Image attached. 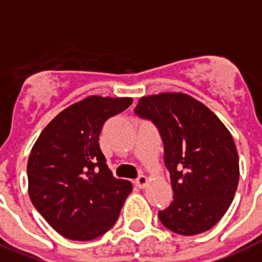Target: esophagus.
<instances>
[{
  "label": "esophagus",
  "mask_w": 262,
  "mask_h": 262,
  "mask_svg": "<svg viewBox=\"0 0 262 262\" xmlns=\"http://www.w3.org/2000/svg\"><path fill=\"white\" fill-rule=\"evenodd\" d=\"M135 183H137V186L139 188L146 187V184H147V178H146L145 175H139L137 178V180H135Z\"/></svg>",
  "instance_id": "1"
}]
</instances>
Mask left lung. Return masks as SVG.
Returning a JSON list of instances; mask_svg holds the SVG:
<instances>
[{"instance_id":"left-lung-1","label":"left lung","mask_w":262,"mask_h":262,"mask_svg":"<svg viewBox=\"0 0 262 262\" xmlns=\"http://www.w3.org/2000/svg\"><path fill=\"white\" fill-rule=\"evenodd\" d=\"M134 112L157 127L164 143L173 201L159 212L160 222L186 236L210 230L238 187V151L230 131L204 103L183 93L142 97Z\"/></svg>"}]
</instances>
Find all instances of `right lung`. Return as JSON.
<instances>
[{
	"mask_svg": "<svg viewBox=\"0 0 262 262\" xmlns=\"http://www.w3.org/2000/svg\"><path fill=\"white\" fill-rule=\"evenodd\" d=\"M133 98L91 95L58 113L40 133L27 164L32 205L58 234L91 241L111 230L133 190L116 179L98 138L109 117Z\"/></svg>",
	"mask_w": 262,
	"mask_h": 262,
	"instance_id": "obj_1",
	"label": "right lung"
}]
</instances>
